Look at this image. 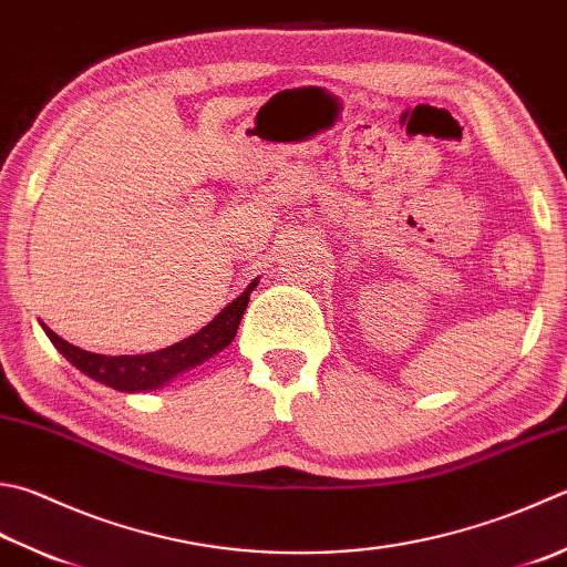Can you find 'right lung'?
I'll list each match as a JSON object with an SVG mask.
<instances>
[{"label": "right lung", "instance_id": "right-lung-1", "mask_svg": "<svg viewBox=\"0 0 567 567\" xmlns=\"http://www.w3.org/2000/svg\"><path fill=\"white\" fill-rule=\"evenodd\" d=\"M259 286V279H254L247 291L234 298L229 306L209 320V323L197 330L195 336L179 340L175 346H167L163 350L145 352V355H99V352L81 350L76 346L66 343L53 330L41 323L44 333L63 358H66L73 368H79L83 375L93 378L95 382L105 384V388L121 390V392H151L157 388H165L169 380H175L183 372L202 365V362L215 358L219 350L227 348L237 328L241 323V316L249 306V296L254 288Z\"/></svg>", "mask_w": 567, "mask_h": 567}]
</instances>
